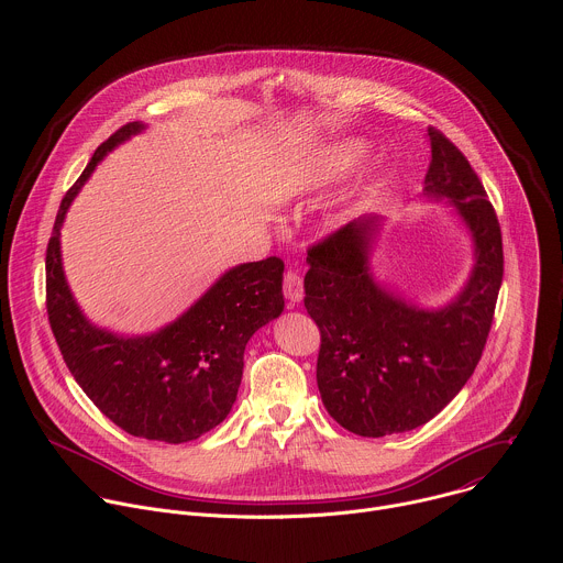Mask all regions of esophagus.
<instances>
[{
	"mask_svg": "<svg viewBox=\"0 0 563 563\" xmlns=\"http://www.w3.org/2000/svg\"><path fill=\"white\" fill-rule=\"evenodd\" d=\"M283 291H285V298H287L289 302H300V300H302L305 289H302V278H300L298 272H294V269L285 272Z\"/></svg>",
	"mask_w": 563,
	"mask_h": 563,
	"instance_id": "34e87169",
	"label": "esophagus"
}]
</instances>
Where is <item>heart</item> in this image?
<instances>
[{
    "label": "heart",
    "instance_id": "1",
    "mask_svg": "<svg viewBox=\"0 0 563 563\" xmlns=\"http://www.w3.org/2000/svg\"><path fill=\"white\" fill-rule=\"evenodd\" d=\"M361 157H363V146L339 144L309 159H302L300 165L287 172V176L278 187V194L280 198H291V200L307 198L328 187L330 183L343 178L347 172H352L358 165Z\"/></svg>",
    "mask_w": 563,
    "mask_h": 563
}]
</instances>
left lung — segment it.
<instances>
[{"instance_id": "left-lung-1", "label": "left lung", "mask_w": 563, "mask_h": 563, "mask_svg": "<svg viewBox=\"0 0 563 563\" xmlns=\"http://www.w3.org/2000/svg\"><path fill=\"white\" fill-rule=\"evenodd\" d=\"M426 194L448 198L474 238L465 289L443 309L394 298L369 274L376 218L354 220L307 250L305 307L320 330L316 383L330 417L358 437L434 419L484 354L504 280L501 227L467 157L434 126Z\"/></svg>"}]
</instances>
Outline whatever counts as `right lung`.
<instances>
[{
	"label": "right lung",
	"mask_w": 563,
	"mask_h": 563,
	"mask_svg": "<svg viewBox=\"0 0 563 563\" xmlns=\"http://www.w3.org/2000/svg\"><path fill=\"white\" fill-rule=\"evenodd\" d=\"M142 129L144 124L129 122L104 140L62 198L46 247V311L68 372L104 417L140 439L185 443L229 415L243 378L247 341L285 307V263L269 256L229 269L157 334L122 339L93 328L64 280L59 227L107 151Z\"/></svg>",
	"instance_id": "obj_1"
}]
</instances>
